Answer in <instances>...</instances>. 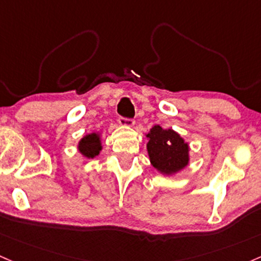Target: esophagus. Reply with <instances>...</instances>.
<instances>
[{
    "instance_id": "obj_1",
    "label": "esophagus",
    "mask_w": 261,
    "mask_h": 261,
    "mask_svg": "<svg viewBox=\"0 0 261 261\" xmlns=\"http://www.w3.org/2000/svg\"><path fill=\"white\" fill-rule=\"evenodd\" d=\"M119 124L121 126H125V127H133L135 125V121L133 119H125V117H120Z\"/></svg>"
}]
</instances>
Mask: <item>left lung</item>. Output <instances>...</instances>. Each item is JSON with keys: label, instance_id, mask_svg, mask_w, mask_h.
Returning <instances> with one entry per match:
<instances>
[{"label": "left lung", "instance_id": "1", "mask_svg": "<svg viewBox=\"0 0 261 261\" xmlns=\"http://www.w3.org/2000/svg\"><path fill=\"white\" fill-rule=\"evenodd\" d=\"M146 137L148 159L161 174L173 176L190 165V144L172 128L154 125Z\"/></svg>", "mask_w": 261, "mask_h": 261}]
</instances>
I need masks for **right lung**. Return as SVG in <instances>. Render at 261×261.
I'll list each match as a JSON object with an SVG mask.
<instances>
[{"mask_svg": "<svg viewBox=\"0 0 261 261\" xmlns=\"http://www.w3.org/2000/svg\"><path fill=\"white\" fill-rule=\"evenodd\" d=\"M76 147L79 153L85 159H95L102 150V134L96 131L83 136Z\"/></svg>", "mask_w": 261, "mask_h": 261, "instance_id": "add662e5", "label": "right lung"}]
</instances>
